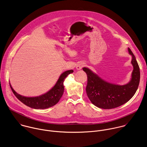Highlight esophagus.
Returning a JSON list of instances; mask_svg holds the SVG:
<instances>
[{"instance_id":"obj_1","label":"esophagus","mask_w":147,"mask_h":147,"mask_svg":"<svg viewBox=\"0 0 147 147\" xmlns=\"http://www.w3.org/2000/svg\"><path fill=\"white\" fill-rule=\"evenodd\" d=\"M84 65H85L84 63H83V62H80V63H78L77 64V66H76V68H77V70H81V69L84 66Z\"/></svg>"}]
</instances>
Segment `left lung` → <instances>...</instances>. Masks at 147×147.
<instances>
[{
	"mask_svg": "<svg viewBox=\"0 0 147 147\" xmlns=\"http://www.w3.org/2000/svg\"><path fill=\"white\" fill-rule=\"evenodd\" d=\"M128 52L132 56L131 63L134 70L132 79L126 85H117L108 83L88 68H82L88 77L86 94L91 103L95 106L103 109H114L127 102L135 94L140 82V68L134 55L129 48Z\"/></svg>",
	"mask_w": 147,
	"mask_h": 147,
	"instance_id": "1",
	"label": "left lung"
}]
</instances>
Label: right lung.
Returning a JSON list of instances; mask_svg holds the SVG:
<instances>
[{
	"instance_id": "right-lung-1",
	"label": "right lung",
	"mask_w": 147,
	"mask_h": 147,
	"mask_svg": "<svg viewBox=\"0 0 147 147\" xmlns=\"http://www.w3.org/2000/svg\"><path fill=\"white\" fill-rule=\"evenodd\" d=\"M73 72V70H70L63 73L53 88L45 94L37 97L22 96L12 88L10 84L9 86L16 97L25 105L34 109H45L53 106L59 102L64 91L63 85L64 80L69 74Z\"/></svg>"
}]
</instances>
